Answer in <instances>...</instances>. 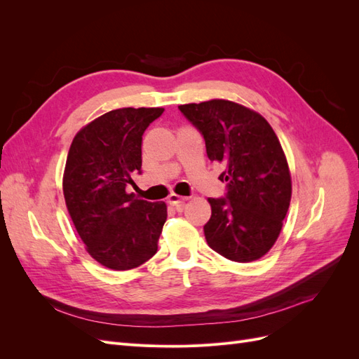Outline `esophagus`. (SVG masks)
<instances>
[{"label":"esophagus","mask_w":359,"mask_h":359,"mask_svg":"<svg viewBox=\"0 0 359 359\" xmlns=\"http://www.w3.org/2000/svg\"><path fill=\"white\" fill-rule=\"evenodd\" d=\"M186 201H187V198L180 196V194H175V193H170L169 198H168V202L170 205H180V203H184Z\"/></svg>","instance_id":"34e87169"}]
</instances>
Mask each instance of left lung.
Wrapping results in <instances>:
<instances>
[{
  "label": "left lung",
  "mask_w": 359,
  "mask_h": 359,
  "mask_svg": "<svg viewBox=\"0 0 359 359\" xmlns=\"http://www.w3.org/2000/svg\"><path fill=\"white\" fill-rule=\"evenodd\" d=\"M203 135L206 154L223 165L226 198L212 199L203 226L208 245L233 262H253L276 244L292 198L285 151L266 119L231 100L178 106Z\"/></svg>",
  "instance_id": "1"
}]
</instances>
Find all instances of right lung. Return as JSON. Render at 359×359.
<instances>
[{
	"label": "right lung",
	"mask_w": 359,
	"mask_h": 359,
	"mask_svg": "<svg viewBox=\"0 0 359 359\" xmlns=\"http://www.w3.org/2000/svg\"><path fill=\"white\" fill-rule=\"evenodd\" d=\"M163 107H123L95 118L76 133L62 177L70 219L86 252L100 265L127 271L157 252L168 217L165 202L127 193L142 168V135Z\"/></svg>",
	"instance_id": "1"
}]
</instances>
